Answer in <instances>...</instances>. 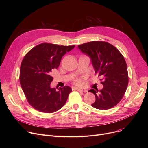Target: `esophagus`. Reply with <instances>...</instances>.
<instances>
[{
  "label": "esophagus",
  "mask_w": 148,
  "mask_h": 148,
  "mask_svg": "<svg viewBox=\"0 0 148 148\" xmlns=\"http://www.w3.org/2000/svg\"><path fill=\"white\" fill-rule=\"evenodd\" d=\"M75 90H78V91H79V92H86V90H83V89H80V88H73Z\"/></svg>",
  "instance_id": "1"
}]
</instances>
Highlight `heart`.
Returning a JSON list of instances; mask_svg holds the SVG:
<instances>
[{
    "label": "heart",
    "instance_id": "b5f03b06",
    "mask_svg": "<svg viewBox=\"0 0 148 148\" xmlns=\"http://www.w3.org/2000/svg\"><path fill=\"white\" fill-rule=\"evenodd\" d=\"M75 83L77 85H79V86H82V85L83 84V82L80 79H77L75 81Z\"/></svg>",
    "mask_w": 148,
    "mask_h": 148
}]
</instances>
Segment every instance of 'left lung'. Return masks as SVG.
I'll return each mask as SVG.
<instances>
[{
    "instance_id": "obj_1",
    "label": "left lung",
    "mask_w": 148,
    "mask_h": 148,
    "mask_svg": "<svg viewBox=\"0 0 148 148\" xmlns=\"http://www.w3.org/2000/svg\"><path fill=\"white\" fill-rule=\"evenodd\" d=\"M78 47L90 58L95 73L101 77V83L103 85L99 90H89L96 98L92 106L107 110L117 105L128 84L127 66L122 54L114 46L104 41H92L79 45Z\"/></svg>"
}]
</instances>
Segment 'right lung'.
I'll return each mask as SVG.
<instances>
[{"instance_id": "right-lung-1", "label": "right lung", "mask_w": 148, "mask_h": 148, "mask_svg": "<svg viewBox=\"0 0 148 148\" xmlns=\"http://www.w3.org/2000/svg\"><path fill=\"white\" fill-rule=\"evenodd\" d=\"M75 45L40 44L30 50L23 58L20 71V82L29 104L43 113H53L66 102L69 86L59 89L51 88L53 78L52 69L58 68L62 56Z\"/></svg>"}]
</instances>
